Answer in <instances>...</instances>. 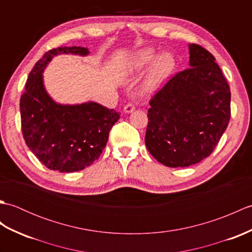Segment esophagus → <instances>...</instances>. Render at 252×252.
I'll return each mask as SVG.
<instances>
[{"instance_id": "1", "label": "esophagus", "mask_w": 252, "mask_h": 252, "mask_svg": "<svg viewBox=\"0 0 252 252\" xmlns=\"http://www.w3.org/2000/svg\"><path fill=\"white\" fill-rule=\"evenodd\" d=\"M134 109H135L134 105H133L132 103H129V104H126L125 106V108H123V111H125L126 114H130V112H132Z\"/></svg>"}]
</instances>
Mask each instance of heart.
Returning a JSON list of instances; mask_svg holds the SVG:
<instances>
[{
  "mask_svg": "<svg viewBox=\"0 0 252 252\" xmlns=\"http://www.w3.org/2000/svg\"><path fill=\"white\" fill-rule=\"evenodd\" d=\"M151 63L152 65L149 67L142 87L144 95L155 92L171 76L176 66L175 57L171 53H163L158 56L156 50L147 47L137 51L126 61L125 71L126 74L134 76L141 73Z\"/></svg>",
  "mask_w": 252,
  "mask_h": 252,
  "instance_id": "b5f03b06",
  "label": "heart"
}]
</instances>
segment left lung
<instances>
[{
	"label": "left lung",
	"mask_w": 252,
	"mask_h": 252,
	"mask_svg": "<svg viewBox=\"0 0 252 252\" xmlns=\"http://www.w3.org/2000/svg\"><path fill=\"white\" fill-rule=\"evenodd\" d=\"M189 68L176 73L149 101L145 144L170 168L210 156L231 118V91L216 58L189 44Z\"/></svg>",
	"instance_id": "left-lung-1"
}]
</instances>
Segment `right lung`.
Returning <instances> with one entry per match:
<instances>
[{
    "instance_id": "obj_1",
    "label": "right lung",
    "mask_w": 252,
    "mask_h": 252,
    "mask_svg": "<svg viewBox=\"0 0 252 252\" xmlns=\"http://www.w3.org/2000/svg\"><path fill=\"white\" fill-rule=\"evenodd\" d=\"M61 54L87 56L90 52L81 46L57 47L35 63L20 97L21 130L27 146L46 168L70 173L100 156L120 116L94 101L58 104L47 94L42 73L52 58Z\"/></svg>"
}]
</instances>
